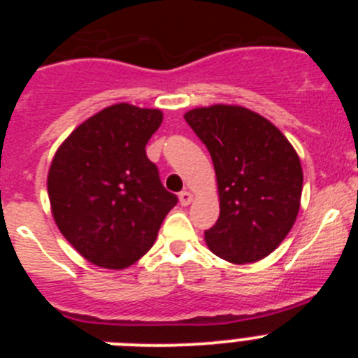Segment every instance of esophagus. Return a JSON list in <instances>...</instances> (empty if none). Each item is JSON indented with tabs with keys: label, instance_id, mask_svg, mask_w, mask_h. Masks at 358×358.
<instances>
[{
	"label": "esophagus",
	"instance_id": "esophagus-1",
	"mask_svg": "<svg viewBox=\"0 0 358 358\" xmlns=\"http://www.w3.org/2000/svg\"><path fill=\"white\" fill-rule=\"evenodd\" d=\"M192 201H194L192 194H189L188 189H182L181 194H179V202H181L182 206H188V204H192Z\"/></svg>",
	"mask_w": 358,
	"mask_h": 358
}]
</instances>
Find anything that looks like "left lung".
I'll return each mask as SVG.
<instances>
[{
	"mask_svg": "<svg viewBox=\"0 0 358 358\" xmlns=\"http://www.w3.org/2000/svg\"><path fill=\"white\" fill-rule=\"evenodd\" d=\"M185 120L206 145L217 173L220 215L204 231L208 245L233 264L262 260L289 235L299 211L303 170L296 150L245 107H201Z\"/></svg>",
	"mask_w": 358,
	"mask_h": 358,
	"instance_id": "obj_1",
	"label": "left lung"
}]
</instances>
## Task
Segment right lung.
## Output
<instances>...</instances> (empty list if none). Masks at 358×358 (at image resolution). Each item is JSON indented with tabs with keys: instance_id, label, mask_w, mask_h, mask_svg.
<instances>
[{
	"instance_id": "right-lung-1",
	"label": "right lung",
	"mask_w": 358,
	"mask_h": 358,
	"mask_svg": "<svg viewBox=\"0 0 358 358\" xmlns=\"http://www.w3.org/2000/svg\"><path fill=\"white\" fill-rule=\"evenodd\" d=\"M161 122V110L116 103L78 125L53 157V218L98 267L125 268L140 260L177 204L145 150Z\"/></svg>"
}]
</instances>
